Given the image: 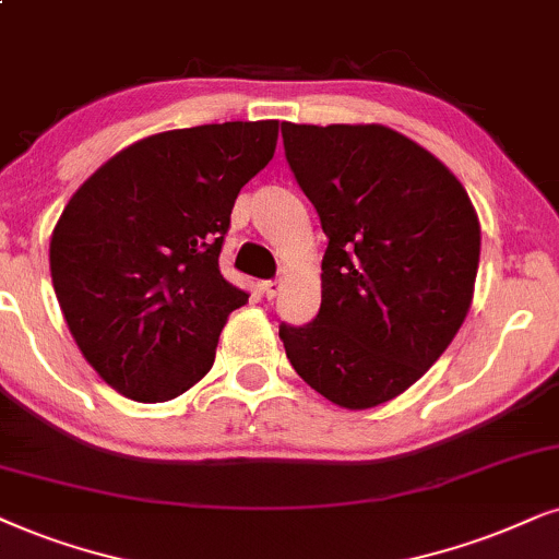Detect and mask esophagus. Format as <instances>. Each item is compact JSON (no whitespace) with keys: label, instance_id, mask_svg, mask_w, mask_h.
<instances>
[{"label":"esophagus","instance_id":"1","mask_svg":"<svg viewBox=\"0 0 559 559\" xmlns=\"http://www.w3.org/2000/svg\"><path fill=\"white\" fill-rule=\"evenodd\" d=\"M260 292H263L267 299H275V296L281 294V281H263V284H260Z\"/></svg>","mask_w":559,"mask_h":559}]
</instances>
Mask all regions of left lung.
Segmentation results:
<instances>
[{"label": "left lung", "instance_id": "8db88e82", "mask_svg": "<svg viewBox=\"0 0 559 559\" xmlns=\"http://www.w3.org/2000/svg\"><path fill=\"white\" fill-rule=\"evenodd\" d=\"M281 133L330 239L320 314L281 324L286 356L335 405H384L441 358L469 312L477 211L441 159L381 123Z\"/></svg>", "mask_w": 559, "mask_h": 559}]
</instances>
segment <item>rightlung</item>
Listing matches in <instances>:
<instances>
[{
	"mask_svg": "<svg viewBox=\"0 0 559 559\" xmlns=\"http://www.w3.org/2000/svg\"><path fill=\"white\" fill-rule=\"evenodd\" d=\"M275 141L278 121L162 131L69 198L48 252L53 292L82 356L123 397L175 400L214 366L227 317L247 301L218 252Z\"/></svg>",
	"mask_w": 559,
	"mask_h": 559,
	"instance_id": "1",
	"label": "right lung"
}]
</instances>
